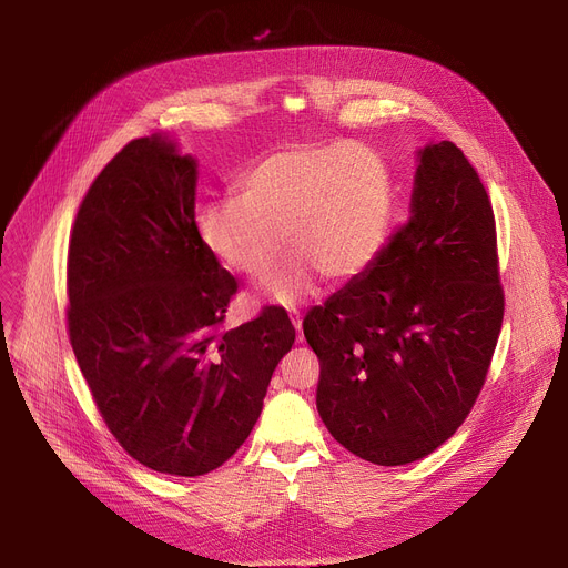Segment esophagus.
<instances>
[{
    "instance_id": "1",
    "label": "esophagus",
    "mask_w": 568,
    "mask_h": 568,
    "mask_svg": "<svg viewBox=\"0 0 568 568\" xmlns=\"http://www.w3.org/2000/svg\"><path fill=\"white\" fill-rule=\"evenodd\" d=\"M292 324H294V328H296V343H304V324H301V320H298V315H296V311H294V317H292Z\"/></svg>"
}]
</instances>
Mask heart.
Returning <instances> with one entry per match:
<instances>
[{
  "mask_svg": "<svg viewBox=\"0 0 568 568\" xmlns=\"http://www.w3.org/2000/svg\"><path fill=\"white\" fill-rule=\"evenodd\" d=\"M395 216L386 158L352 141L301 143L262 158L237 180V199L199 210L205 251L225 270L257 281L281 253L294 255L264 285L281 306L306 298L317 278L349 281L379 257Z\"/></svg>",
  "mask_w": 568,
  "mask_h": 568,
  "instance_id": "b5f03b06",
  "label": "heart"
}]
</instances>
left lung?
Here are the masks:
<instances>
[{
  "instance_id": "obj_1",
  "label": "left lung",
  "mask_w": 568,
  "mask_h": 568,
  "mask_svg": "<svg viewBox=\"0 0 568 568\" xmlns=\"http://www.w3.org/2000/svg\"><path fill=\"white\" fill-rule=\"evenodd\" d=\"M408 221L304 320L331 436L376 466L418 462L470 413L505 298L486 189L452 141L415 150Z\"/></svg>"
}]
</instances>
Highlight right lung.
Segmentation results:
<instances>
[{"label":"right lung","mask_w":568,"mask_h":568,"mask_svg":"<svg viewBox=\"0 0 568 568\" xmlns=\"http://www.w3.org/2000/svg\"><path fill=\"white\" fill-rule=\"evenodd\" d=\"M199 162L130 141L91 184L68 248V331L109 432L139 464L199 477L255 427L294 345L283 308L221 331L235 278L196 231Z\"/></svg>","instance_id":"right-lung-1"}]
</instances>
